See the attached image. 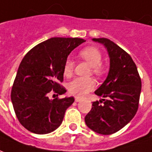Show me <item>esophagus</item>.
Masks as SVG:
<instances>
[{
  "instance_id": "1",
  "label": "esophagus",
  "mask_w": 152,
  "mask_h": 152,
  "mask_svg": "<svg viewBox=\"0 0 152 152\" xmlns=\"http://www.w3.org/2000/svg\"><path fill=\"white\" fill-rule=\"evenodd\" d=\"M75 101H76V102H79V101H81V100H82V99H81V98H79V97H77V96H76V97H75Z\"/></svg>"
}]
</instances>
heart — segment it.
Wrapping results in <instances>:
<instances>
[{"label":"heart","instance_id":"1","mask_svg":"<svg viewBox=\"0 0 152 152\" xmlns=\"http://www.w3.org/2000/svg\"><path fill=\"white\" fill-rule=\"evenodd\" d=\"M79 56L87 61L91 67L93 75L100 77L104 73V67L101 65L102 54L100 51L95 47H87L79 52ZM75 63L71 59H67L64 64L63 75L70 77L73 74ZM96 87V82L91 77H76L68 83V91L70 94L76 96H83Z\"/></svg>","mask_w":152,"mask_h":152}]
</instances>
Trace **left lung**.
I'll use <instances>...</instances> for the list:
<instances>
[{"label":"left lung","instance_id":"8db88e82","mask_svg":"<svg viewBox=\"0 0 152 152\" xmlns=\"http://www.w3.org/2000/svg\"><path fill=\"white\" fill-rule=\"evenodd\" d=\"M92 39L107 48L110 68L107 78L95 91L102 99L93 102L85 122L95 132L112 134L126 126L138 111L141 78L135 63L126 51L108 39Z\"/></svg>","mask_w":152,"mask_h":152}]
</instances>
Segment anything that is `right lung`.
Here are the masks:
<instances>
[{
  "label": "right lung",
  "instance_id": "obj_1",
  "mask_svg": "<svg viewBox=\"0 0 152 152\" xmlns=\"http://www.w3.org/2000/svg\"><path fill=\"white\" fill-rule=\"evenodd\" d=\"M83 42L80 38L48 39L23 57L13 84L11 100L17 118L27 130L45 134L62 123L66 109L75 99H50L48 95L52 91L57 96L66 92L60 84L63 82L64 64L69 53Z\"/></svg>",
  "mask_w": 152,
  "mask_h": 152
}]
</instances>
